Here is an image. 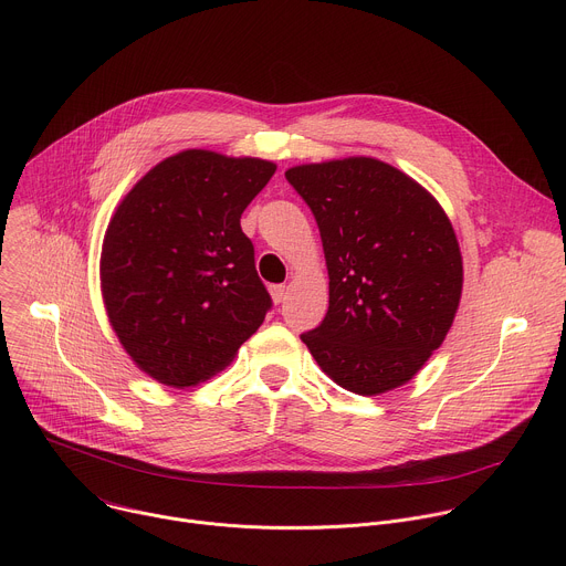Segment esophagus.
I'll return each instance as SVG.
<instances>
[{
  "instance_id": "obj_1",
  "label": "esophagus",
  "mask_w": 566,
  "mask_h": 566,
  "mask_svg": "<svg viewBox=\"0 0 566 566\" xmlns=\"http://www.w3.org/2000/svg\"><path fill=\"white\" fill-rule=\"evenodd\" d=\"M271 297H273V302H275V304H282V302H284V297H286V286H282V284L271 286Z\"/></svg>"
}]
</instances>
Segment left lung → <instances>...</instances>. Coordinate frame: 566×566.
Returning <instances> with one entry per match:
<instances>
[{
  "instance_id": "1",
  "label": "left lung",
  "mask_w": 566,
  "mask_h": 566,
  "mask_svg": "<svg viewBox=\"0 0 566 566\" xmlns=\"http://www.w3.org/2000/svg\"><path fill=\"white\" fill-rule=\"evenodd\" d=\"M329 269L325 319L300 338L340 387L374 396L408 382L441 347L463 266L450 219L417 181L376 158L297 166Z\"/></svg>"
}]
</instances>
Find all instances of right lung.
Masks as SVG:
<instances>
[{"instance_id": "right-lung-1", "label": "right lung", "mask_w": 566, "mask_h": 566, "mask_svg": "<svg viewBox=\"0 0 566 566\" xmlns=\"http://www.w3.org/2000/svg\"><path fill=\"white\" fill-rule=\"evenodd\" d=\"M273 175L262 158L188 149L160 160L118 206L103 244V297L120 345L158 382L210 378L271 311L239 219Z\"/></svg>"}]
</instances>
